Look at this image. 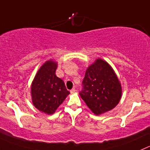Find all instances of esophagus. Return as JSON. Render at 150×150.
Segmentation results:
<instances>
[{
  "label": "esophagus",
  "instance_id": "1",
  "mask_svg": "<svg viewBox=\"0 0 150 150\" xmlns=\"http://www.w3.org/2000/svg\"><path fill=\"white\" fill-rule=\"evenodd\" d=\"M75 91H76V90L74 89V88H73V89H71V91H70V92H71V93H75Z\"/></svg>",
  "mask_w": 150,
  "mask_h": 150
}]
</instances>
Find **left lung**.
Returning a JSON list of instances; mask_svg holds the SVG:
<instances>
[{"instance_id": "left-lung-1", "label": "left lung", "mask_w": 150, "mask_h": 150, "mask_svg": "<svg viewBox=\"0 0 150 150\" xmlns=\"http://www.w3.org/2000/svg\"><path fill=\"white\" fill-rule=\"evenodd\" d=\"M79 95L96 115L113 109L120 101L122 88L110 65L101 59L88 67Z\"/></svg>"}]
</instances>
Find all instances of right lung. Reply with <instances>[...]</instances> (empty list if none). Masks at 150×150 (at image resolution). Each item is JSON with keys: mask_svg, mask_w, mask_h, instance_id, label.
I'll list each match as a JSON object with an SVG mask.
<instances>
[{"mask_svg": "<svg viewBox=\"0 0 150 150\" xmlns=\"http://www.w3.org/2000/svg\"><path fill=\"white\" fill-rule=\"evenodd\" d=\"M57 63L47 61L37 73L31 85L33 105L39 110L53 114L70 93L65 83L56 76Z\"/></svg>", "mask_w": 150, "mask_h": 150, "instance_id": "right-lung-1", "label": "right lung"}]
</instances>
